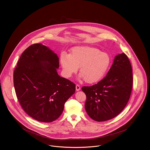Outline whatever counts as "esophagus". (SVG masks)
<instances>
[{
	"mask_svg": "<svg viewBox=\"0 0 150 150\" xmlns=\"http://www.w3.org/2000/svg\"><path fill=\"white\" fill-rule=\"evenodd\" d=\"M80 89H81V88H80L79 85H78V84L76 85V91H79V90H80Z\"/></svg>",
	"mask_w": 150,
	"mask_h": 150,
	"instance_id": "1",
	"label": "esophagus"
}]
</instances>
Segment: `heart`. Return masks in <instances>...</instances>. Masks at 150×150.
Returning <instances> with one entry per match:
<instances>
[{"instance_id": "heart-1", "label": "heart", "mask_w": 150, "mask_h": 150, "mask_svg": "<svg viewBox=\"0 0 150 150\" xmlns=\"http://www.w3.org/2000/svg\"><path fill=\"white\" fill-rule=\"evenodd\" d=\"M60 62L67 78L78 71L80 78L89 84L99 81L107 72L110 63L108 54L95 47L76 46L71 49L69 55L62 54Z\"/></svg>"}]
</instances>
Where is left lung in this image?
Listing matches in <instances>:
<instances>
[{
	"instance_id": "obj_1",
	"label": "left lung",
	"mask_w": 150,
	"mask_h": 150,
	"mask_svg": "<svg viewBox=\"0 0 150 150\" xmlns=\"http://www.w3.org/2000/svg\"><path fill=\"white\" fill-rule=\"evenodd\" d=\"M133 85L132 66L124 53L117 55L105 77L97 84L83 86L86 96L85 108L91 119L98 122L111 120L125 108Z\"/></svg>"
}]
</instances>
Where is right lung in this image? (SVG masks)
<instances>
[{"label":"right lung","instance_id":"add662e5","mask_svg":"<svg viewBox=\"0 0 150 150\" xmlns=\"http://www.w3.org/2000/svg\"><path fill=\"white\" fill-rule=\"evenodd\" d=\"M57 54L41 43L26 48L18 60L14 86L21 107L30 117L51 122L62 114L65 102L74 94L75 84L59 75Z\"/></svg>","mask_w":150,"mask_h":150}]
</instances>
